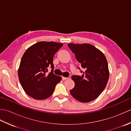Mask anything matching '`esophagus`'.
<instances>
[{"mask_svg": "<svg viewBox=\"0 0 131 131\" xmlns=\"http://www.w3.org/2000/svg\"><path fill=\"white\" fill-rule=\"evenodd\" d=\"M69 78H67V77H62V79L63 80H66L68 79Z\"/></svg>", "mask_w": 131, "mask_h": 131, "instance_id": "1", "label": "esophagus"}]
</instances>
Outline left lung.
<instances>
[{"label": "left lung", "instance_id": "1", "mask_svg": "<svg viewBox=\"0 0 131 131\" xmlns=\"http://www.w3.org/2000/svg\"><path fill=\"white\" fill-rule=\"evenodd\" d=\"M68 46L85 69L84 72L81 71L82 75L71 77L75 86L70 92L74 99L81 102L93 101L104 91L109 78L105 56L90 44L69 43Z\"/></svg>", "mask_w": 131, "mask_h": 131}]
</instances>
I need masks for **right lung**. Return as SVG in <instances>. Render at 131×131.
<instances>
[{
	"label": "right lung",
	"instance_id": "1",
	"mask_svg": "<svg viewBox=\"0 0 131 131\" xmlns=\"http://www.w3.org/2000/svg\"><path fill=\"white\" fill-rule=\"evenodd\" d=\"M63 46L53 41H39L25 52L18 70L19 82L24 91L32 98L44 100L51 96L62 78L53 73V56ZM51 66V72L47 73Z\"/></svg>",
	"mask_w": 131,
	"mask_h": 131
}]
</instances>
